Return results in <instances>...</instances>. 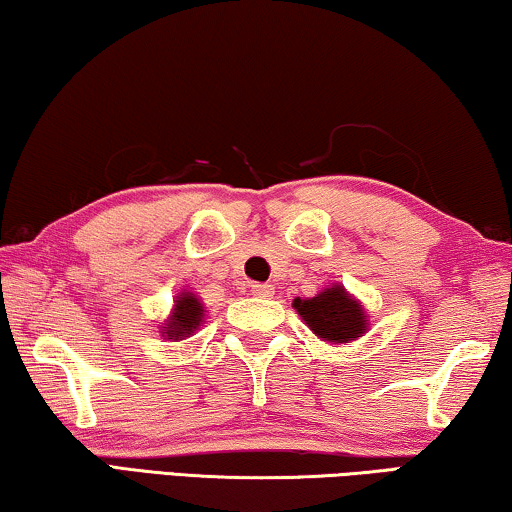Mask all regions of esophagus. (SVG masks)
I'll return each mask as SVG.
<instances>
[{
    "label": "esophagus",
    "instance_id": "34e87169",
    "mask_svg": "<svg viewBox=\"0 0 512 512\" xmlns=\"http://www.w3.org/2000/svg\"><path fill=\"white\" fill-rule=\"evenodd\" d=\"M251 293H254L256 298H272L274 286L272 284H254L251 286Z\"/></svg>",
    "mask_w": 512,
    "mask_h": 512
}]
</instances>
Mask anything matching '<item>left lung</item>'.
Listing matches in <instances>:
<instances>
[{"instance_id":"obj_1","label":"left lung","mask_w":512,"mask_h":512,"mask_svg":"<svg viewBox=\"0 0 512 512\" xmlns=\"http://www.w3.org/2000/svg\"><path fill=\"white\" fill-rule=\"evenodd\" d=\"M293 307L318 339L348 344L367 332V314L344 286L323 288L316 298H295Z\"/></svg>"}]
</instances>
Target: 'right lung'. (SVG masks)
Listing matches in <instances>:
<instances>
[{
	"label": "right lung",
	"instance_id": "right-lung-1",
	"mask_svg": "<svg viewBox=\"0 0 512 512\" xmlns=\"http://www.w3.org/2000/svg\"><path fill=\"white\" fill-rule=\"evenodd\" d=\"M205 316V307L203 302L196 298V293L191 291H182L175 298L173 311L166 318V323L161 325V337L166 339H184L201 328Z\"/></svg>",
	"mask_w": 512,
	"mask_h": 512
}]
</instances>
